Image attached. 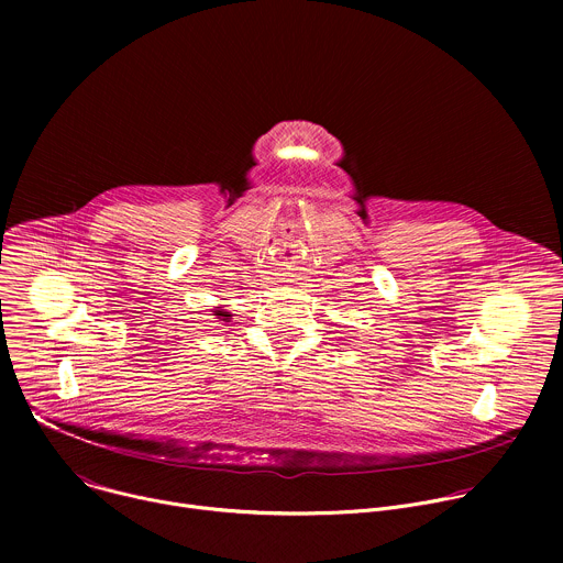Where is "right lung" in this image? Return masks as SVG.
<instances>
[{"label":"right lung","instance_id":"right-lung-1","mask_svg":"<svg viewBox=\"0 0 563 563\" xmlns=\"http://www.w3.org/2000/svg\"><path fill=\"white\" fill-rule=\"evenodd\" d=\"M213 316H218L220 320H227L231 313H229V311H220V309H216V313H213Z\"/></svg>","mask_w":563,"mask_h":563}]
</instances>
